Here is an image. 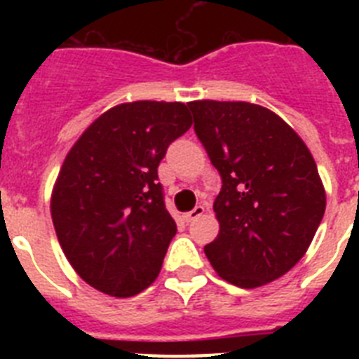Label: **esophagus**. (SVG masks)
Masks as SVG:
<instances>
[{"instance_id": "1", "label": "esophagus", "mask_w": 359, "mask_h": 359, "mask_svg": "<svg viewBox=\"0 0 359 359\" xmlns=\"http://www.w3.org/2000/svg\"><path fill=\"white\" fill-rule=\"evenodd\" d=\"M203 212H205V207H203V205H198V207H194V210L187 212V214L183 215V217H185L187 223H192L194 219H198L199 215H203Z\"/></svg>"}]
</instances>
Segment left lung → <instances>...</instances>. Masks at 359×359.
Returning <instances> with one entry per match:
<instances>
[{"label": "left lung", "instance_id": "8db88e82", "mask_svg": "<svg viewBox=\"0 0 359 359\" xmlns=\"http://www.w3.org/2000/svg\"><path fill=\"white\" fill-rule=\"evenodd\" d=\"M187 106L223 180L214 201L219 236L205 253L233 286H264L302 259L322 223L325 190L315 160L302 138L266 107L217 100Z\"/></svg>", "mask_w": 359, "mask_h": 359}]
</instances>
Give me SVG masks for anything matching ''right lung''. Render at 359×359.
<instances>
[{
	"label": "right lung",
	"mask_w": 359,
	"mask_h": 359,
	"mask_svg": "<svg viewBox=\"0 0 359 359\" xmlns=\"http://www.w3.org/2000/svg\"><path fill=\"white\" fill-rule=\"evenodd\" d=\"M190 126L185 104L138 100L111 107L69 149L50 210L66 259L95 290L126 298L156 280L177 230L158 165Z\"/></svg>",
	"instance_id": "right-lung-1"
}]
</instances>
